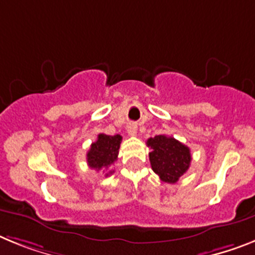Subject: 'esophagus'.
I'll list each match as a JSON object with an SVG mask.
<instances>
[{"mask_svg":"<svg viewBox=\"0 0 255 255\" xmlns=\"http://www.w3.org/2000/svg\"><path fill=\"white\" fill-rule=\"evenodd\" d=\"M127 132L129 136H136L137 133V125L136 123H129L127 126Z\"/></svg>","mask_w":255,"mask_h":255,"instance_id":"obj_1","label":"esophagus"}]
</instances>
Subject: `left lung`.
I'll use <instances>...</instances> for the list:
<instances>
[{
    "label": "left lung",
    "instance_id": "8db88e82",
    "mask_svg": "<svg viewBox=\"0 0 255 255\" xmlns=\"http://www.w3.org/2000/svg\"><path fill=\"white\" fill-rule=\"evenodd\" d=\"M147 146L152 170L163 182L176 183L187 172L191 163V152L186 145L165 134L150 137Z\"/></svg>",
    "mask_w": 255,
    "mask_h": 255
}]
</instances>
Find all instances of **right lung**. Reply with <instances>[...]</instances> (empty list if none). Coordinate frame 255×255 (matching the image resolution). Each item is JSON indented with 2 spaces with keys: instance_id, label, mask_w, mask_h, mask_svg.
Masks as SVG:
<instances>
[{
  "instance_id": "obj_1",
  "label": "right lung",
  "mask_w": 255,
  "mask_h": 255,
  "mask_svg": "<svg viewBox=\"0 0 255 255\" xmlns=\"http://www.w3.org/2000/svg\"><path fill=\"white\" fill-rule=\"evenodd\" d=\"M121 142V134H115V136H109L105 133L99 134L97 140L91 145L90 151L87 152V163L90 168L96 170L108 169L118 159ZM112 173L113 170H110L106 173V176Z\"/></svg>"
}]
</instances>
